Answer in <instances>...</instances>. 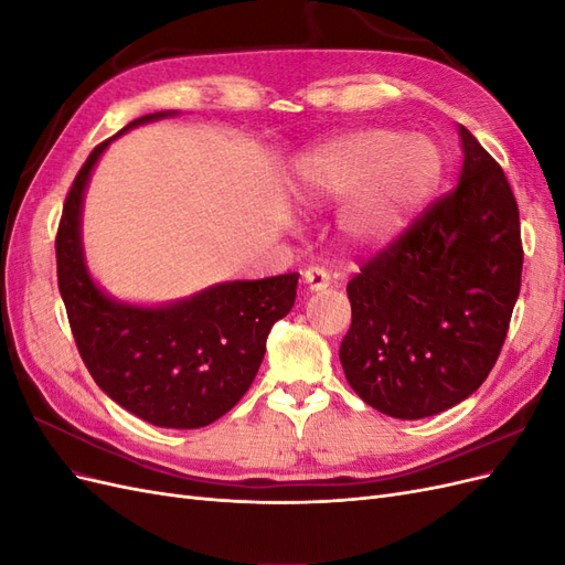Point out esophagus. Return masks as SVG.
<instances>
[{
	"label": "esophagus",
	"mask_w": 565,
	"mask_h": 565,
	"mask_svg": "<svg viewBox=\"0 0 565 565\" xmlns=\"http://www.w3.org/2000/svg\"><path fill=\"white\" fill-rule=\"evenodd\" d=\"M303 282H306V287L311 289V292H320V289L330 287L332 276L324 266H311V268L303 270Z\"/></svg>",
	"instance_id": "34e87169"
}]
</instances>
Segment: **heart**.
<instances>
[{
    "label": "heart",
    "instance_id": "b5f03b06",
    "mask_svg": "<svg viewBox=\"0 0 565 565\" xmlns=\"http://www.w3.org/2000/svg\"><path fill=\"white\" fill-rule=\"evenodd\" d=\"M440 156L424 136L358 129L311 150L299 164L301 204L344 200L339 231L351 245L377 247L396 235L438 177Z\"/></svg>",
    "mask_w": 565,
    "mask_h": 565
}]
</instances>
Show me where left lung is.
<instances>
[{
  "mask_svg": "<svg viewBox=\"0 0 565 565\" xmlns=\"http://www.w3.org/2000/svg\"><path fill=\"white\" fill-rule=\"evenodd\" d=\"M459 136V183L347 285L341 367L358 396L396 419L438 415L486 382L521 292L516 198L473 134Z\"/></svg>",
  "mask_w": 565,
  "mask_h": 565,
  "instance_id": "obj_1",
  "label": "left lung"
}]
</instances>
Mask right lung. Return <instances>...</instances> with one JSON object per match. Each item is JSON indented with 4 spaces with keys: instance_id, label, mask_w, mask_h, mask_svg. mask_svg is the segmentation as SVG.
<instances>
[{
    "instance_id": "add662e5",
    "label": "right lung",
    "mask_w": 565,
    "mask_h": 565,
    "mask_svg": "<svg viewBox=\"0 0 565 565\" xmlns=\"http://www.w3.org/2000/svg\"><path fill=\"white\" fill-rule=\"evenodd\" d=\"M164 115H143L122 131ZM108 143H98L82 164L56 233L67 322L84 365L117 405L164 429H200L224 417L252 386L270 328L292 311L299 273L214 285L160 309L108 299L89 278L79 241L84 185Z\"/></svg>"
}]
</instances>
